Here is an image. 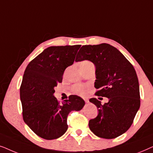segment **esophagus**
I'll list each match as a JSON object with an SVG mask.
<instances>
[{"instance_id": "obj_1", "label": "esophagus", "mask_w": 153, "mask_h": 153, "mask_svg": "<svg viewBox=\"0 0 153 153\" xmlns=\"http://www.w3.org/2000/svg\"><path fill=\"white\" fill-rule=\"evenodd\" d=\"M83 100H84L85 103H88V102H89V100H88V98H84Z\"/></svg>"}]
</instances>
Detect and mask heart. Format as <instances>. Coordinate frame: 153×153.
I'll return each mask as SVG.
<instances>
[{
    "label": "heart",
    "instance_id": "b5f03b06",
    "mask_svg": "<svg viewBox=\"0 0 153 153\" xmlns=\"http://www.w3.org/2000/svg\"><path fill=\"white\" fill-rule=\"evenodd\" d=\"M88 64H92V62L91 61H89V60H83V61L81 62L80 66H84ZM73 91H74L75 93L79 94V95H84L85 93V87H83V85H74V88H73Z\"/></svg>",
    "mask_w": 153,
    "mask_h": 153
}]
</instances>
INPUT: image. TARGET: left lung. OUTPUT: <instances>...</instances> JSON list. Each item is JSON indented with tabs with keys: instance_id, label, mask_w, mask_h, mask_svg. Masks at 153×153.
Segmentation results:
<instances>
[{
	"instance_id": "obj_1",
	"label": "left lung",
	"mask_w": 153,
	"mask_h": 153,
	"mask_svg": "<svg viewBox=\"0 0 153 153\" xmlns=\"http://www.w3.org/2000/svg\"><path fill=\"white\" fill-rule=\"evenodd\" d=\"M84 60L95 65V95L108 98L103 105L96 98L90 99L98 115L89 120V128L100 138L114 139L128 130L140 107L137 73L123 53L108 44L82 46L75 61Z\"/></svg>"
}]
</instances>
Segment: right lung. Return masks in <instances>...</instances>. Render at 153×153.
Segmentation results:
<instances>
[{
    "label": "right lung",
    "mask_w": 153,
    "mask_h": 153,
    "mask_svg": "<svg viewBox=\"0 0 153 153\" xmlns=\"http://www.w3.org/2000/svg\"><path fill=\"white\" fill-rule=\"evenodd\" d=\"M81 45L50 47L29 62L20 87L23 119L39 137L58 139L68 129V114L80 111L85 102L70 95L60 104L53 96L64 71L72 65Z\"/></svg>",
    "instance_id": "1"
}]
</instances>
